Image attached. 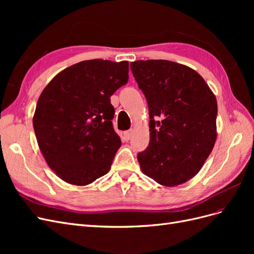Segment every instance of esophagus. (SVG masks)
I'll return each instance as SVG.
<instances>
[{
  "label": "esophagus",
  "instance_id": "esophagus-1",
  "mask_svg": "<svg viewBox=\"0 0 254 254\" xmlns=\"http://www.w3.org/2000/svg\"><path fill=\"white\" fill-rule=\"evenodd\" d=\"M132 134H133V130H132V129H131V130H128V131H126V132L124 133L125 139H126V140H130V139H131Z\"/></svg>",
  "mask_w": 254,
  "mask_h": 254
}]
</instances>
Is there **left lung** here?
<instances>
[{"mask_svg":"<svg viewBox=\"0 0 254 254\" xmlns=\"http://www.w3.org/2000/svg\"><path fill=\"white\" fill-rule=\"evenodd\" d=\"M130 67L150 119L148 147L137 155L141 170L161 186H179L201 170L216 142V97L184 64L151 59Z\"/></svg>","mask_w":254,"mask_h":254,"instance_id":"8db88e82","label":"left lung"}]
</instances>
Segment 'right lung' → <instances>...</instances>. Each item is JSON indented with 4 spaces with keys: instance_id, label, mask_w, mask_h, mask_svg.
Wrapping results in <instances>:
<instances>
[{
    "instance_id": "1",
    "label": "right lung",
    "mask_w": 254,
    "mask_h": 254,
    "mask_svg": "<svg viewBox=\"0 0 254 254\" xmlns=\"http://www.w3.org/2000/svg\"><path fill=\"white\" fill-rule=\"evenodd\" d=\"M128 61L92 59L58 73L38 99L33 126L51 170L73 186H88L110 171L121 139L111 95L128 81Z\"/></svg>"
}]
</instances>
